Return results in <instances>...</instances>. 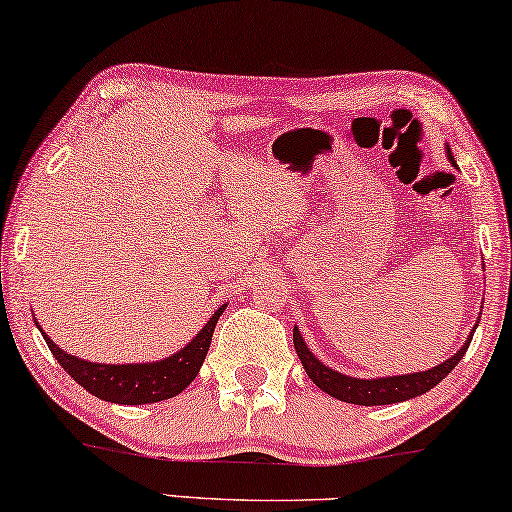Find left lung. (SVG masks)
<instances>
[{
    "label": "left lung",
    "mask_w": 512,
    "mask_h": 512,
    "mask_svg": "<svg viewBox=\"0 0 512 512\" xmlns=\"http://www.w3.org/2000/svg\"><path fill=\"white\" fill-rule=\"evenodd\" d=\"M450 160L454 163L452 156ZM471 338L464 342V347H461L452 359L443 361L440 366L431 370H424V373L380 377V380H356V377L340 375L338 370L326 368L324 363H319V359H314V354L307 349L303 338H300L298 328H293V345H296L300 363H303L310 380L317 384L321 391H326L328 396L354 405H391L408 401V398H415L419 394H426V391L433 389L440 380H445V377L450 375V370L457 366L461 356L466 354L468 345H471Z\"/></svg>",
    "instance_id": "left-lung-1"
}]
</instances>
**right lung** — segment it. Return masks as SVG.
<instances>
[{"mask_svg":"<svg viewBox=\"0 0 512 512\" xmlns=\"http://www.w3.org/2000/svg\"><path fill=\"white\" fill-rule=\"evenodd\" d=\"M226 305L214 312L207 326L195 335L193 342L177 352L170 359L156 363H128V366H107V363H90L76 356L62 352L55 342L44 335L48 349L58 359L62 368L81 384L90 394L102 398V401L121 403V405H142L158 403L172 398L184 391L188 384L200 373L202 361H205L207 349L212 345V335Z\"/></svg>","mask_w":512,"mask_h":512,"instance_id":"obj_1","label":"right lung"}]
</instances>
